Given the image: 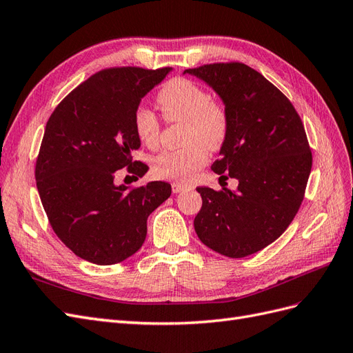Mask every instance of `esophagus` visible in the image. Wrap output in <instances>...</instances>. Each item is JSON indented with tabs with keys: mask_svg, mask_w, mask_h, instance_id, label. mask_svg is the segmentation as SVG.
<instances>
[{
	"mask_svg": "<svg viewBox=\"0 0 353 353\" xmlns=\"http://www.w3.org/2000/svg\"><path fill=\"white\" fill-rule=\"evenodd\" d=\"M191 187L188 184H181V183H174L172 184V191L176 194V193H183V191H187L190 190Z\"/></svg>",
	"mask_w": 353,
	"mask_h": 353,
	"instance_id": "34e87169",
	"label": "esophagus"
}]
</instances>
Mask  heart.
Returning a JSON list of instances; mask_svg holds the SVG:
<instances>
[{"label": "heart", "mask_w": 353, "mask_h": 353, "mask_svg": "<svg viewBox=\"0 0 353 353\" xmlns=\"http://www.w3.org/2000/svg\"><path fill=\"white\" fill-rule=\"evenodd\" d=\"M157 103L170 122L183 121V148L160 153L153 160L159 178L187 181L206 163L209 148H219L230 131V116L223 104L210 99L199 83L175 78L166 82L157 94ZM134 130L148 148H156L160 137V122L156 113L140 105L134 113Z\"/></svg>", "instance_id": "heart-1"}]
</instances>
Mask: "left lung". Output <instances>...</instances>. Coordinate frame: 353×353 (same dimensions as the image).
Here are the masks:
<instances>
[{
  "label": "left lung",
  "mask_w": 353,
  "mask_h": 353,
  "mask_svg": "<svg viewBox=\"0 0 353 353\" xmlns=\"http://www.w3.org/2000/svg\"><path fill=\"white\" fill-rule=\"evenodd\" d=\"M188 73L215 91L230 131L212 170L237 190L197 187L203 205L194 230L203 244L237 259L262 250L290 225L312 168L303 123L285 95L243 63H215Z\"/></svg>",
  "instance_id": "left-lung-1"
}]
</instances>
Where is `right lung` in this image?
Listing matches in <instances>:
<instances>
[{"label":"right lung","mask_w":353,"mask_h":353,"mask_svg":"<svg viewBox=\"0 0 353 353\" xmlns=\"http://www.w3.org/2000/svg\"><path fill=\"white\" fill-rule=\"evenodd\" d=\"M170 70L104 69L50 116L35 168L37 188L57 237L85 261L113 265L140 250L148 215L172 193L162 181L132 190L114 183L122 168L137 175L148 170L132 160L141 145L134 113Z\"/></svg>","instance_id":"right-lung-1"}]
</instances>
